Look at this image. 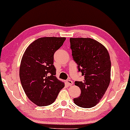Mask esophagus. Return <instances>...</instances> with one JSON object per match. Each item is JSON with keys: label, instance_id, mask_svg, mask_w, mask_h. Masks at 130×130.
Listing matches in <instances>:
<instances>
[{"label": "esophagus", "instance_id": "1", "mask_svg": "<svg viewBox=\"0 0 130 130\" xmlns=\"http://www.w3.org/2000/svg\"><path fill=\"white\" fill-rule=\"evenodd\" d=\"M66 84L67 85L69 86V87H71V86H72L73 85V82L72 80H67Z\"/></svg>", "mask_w": 130, "mask_h": 130}]
</instances>
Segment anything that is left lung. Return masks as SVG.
<instances>
[{
	"label": "left lung",
	"mask_w": 130,
	"mask_h": 130,
	"mask_svg": "<svg viewBox=\"0 0 130 130\" xmlns=\"http://www.w3.org/2000/svg\"><path fill=\"white\" fill-rule=\"evenodd\" d=\"M70 43L73 59L84 76L83 82H75L81 94L74 102L79 107L91 108L100 101L110 84V56L103 44L91 38H70Z\"/></svg>",
	"instance_id": "1"
}]
</instances>
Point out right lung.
I'll return each mask as SVG.
<instances>
[{"label":"right lung","mask_w":130,"mask_h":130,"mask_svg":"<svg viewBox=\"0 0 130 130\" xmlns=\"http://www.w3.org/2000/svg\"><path fill=\"white\" fill-rule=\"evenodd\" d=\"M65 40V37L39 38L30 43L23 54L20 80L26 96L38 106L52 104L64 87V83L55 76L53 56Z\"/></svg>","instance_id":"1"}]
</instances>
